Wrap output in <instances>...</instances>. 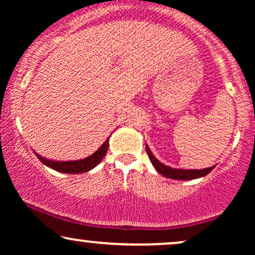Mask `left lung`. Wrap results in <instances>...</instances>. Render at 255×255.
I'll list each match as a JSON object with an SVG mask.
<instances>
[{"label": "left lung", "mask_w": 255, "mask_h": 255, "mask_svg": "<svg viewBox=\"0 0 255 255\" xmlns=\"http://www.w3.org/2000/svg\"><path fill=\"white\" fill-rule=\"evenodd\" d=\"M146 152H147L148 158H150L154 169H156L158 172H160L163 176L174 178V180H194V178L205 176V175L209 174V172L213 169V166H210V168L206 169H193V170H187V169H184V170L183 169H174L163 164V163H160L159 160L152 154L150 147H148L147 145H146Z\"/></svg>", "instance_id": "8db88e82"}]
</instances>
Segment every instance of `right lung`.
<instances>
[{"mask_svg":"<svg viewBox=\"0 0 255 255\" xmlns=\"http://www.w3.org/2000/svg\"><path fill=\"white\" fill-rule=\"evenodd\" d=\"M108 147H109V137L104 141V144L98 148L97 151L95 152L91 156L84 158V159L79 160H69V162H58V160H50L46 159V158H43L42 156L36 153L38 159L45 164L49 168L54 169V170L60 171V172H66V174H80V172H86L90 171L91 169L95 168L96 165H98L99 163L102 162L105 153H107Z\"/></svg>","mask_w":255,"mask_h":255,"instance_id":"obj_1","label":"right lung"}]
</instances>
